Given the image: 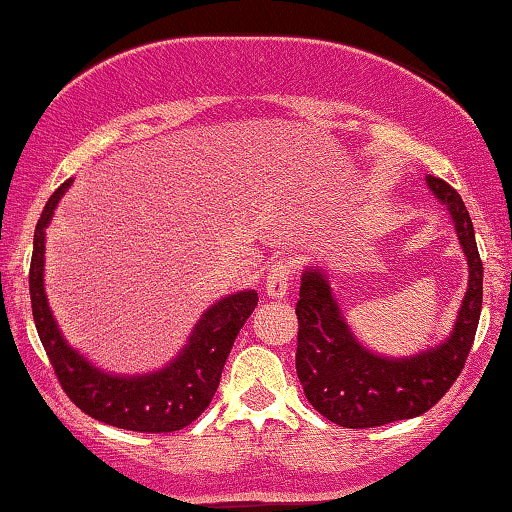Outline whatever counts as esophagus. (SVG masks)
<instances>
[{"mask_svg": "<svg viewBox=\"0 0 512 512\" xmlns=\"http://www.w3.org/2000/svg\"><path fill=\"white\" fill-rule=\"evenodd\" d=\"M291 262H277L266 273V296L273 300H280L289 293V284H291Z\"/></svg>", "mask_w": 512, "mask_h": 512, "instance_id": "esophagus-1", "label": "esophagus"}]
</instances>
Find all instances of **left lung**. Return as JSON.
Instances as JSON below:
<instances>
[{"label":"left lung","instance_id":"8db88e82","mask_svg":"<svg viewBox=\"0 0 512 512\" xmlns=\"http://www.w3.org/2000/svg\"><path fill=\"white\" fill-rule=\"evenodd\" d=\"M427 187L447 207L467 259V291L443 343L411 357L368 350L345 320L323 268L307 266L300 277L298 379L311 406L345 429H368L427 413L461 375L481 318L483 264L463 198L436 176Z\"/></svg>","mask_w":512,"mask_h":512}]
</instances>
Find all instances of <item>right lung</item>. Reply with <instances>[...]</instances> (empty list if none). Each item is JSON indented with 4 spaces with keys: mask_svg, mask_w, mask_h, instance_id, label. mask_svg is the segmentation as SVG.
Listing matches in <instances>:
<instances>
[{
    "mask_svg": "<svg viewBox=\"0 0 512 512\" xmlns=\"http://www.w3.org/2000/svg\"><path fill=\"white\" fill-rule=\"evenodd\" d=\"M69 185L72 178L51 194L33 235L29 291L42 348L69 400L90 418L142 433L183 429L210 406L232 343L257 307V293L253 289L237 291L207 307L185 348L160 370L144 375H115L94 366L67 343L45 293V230Z\"/></svg>",
    "mask_w": 512,
    "mask_h": 512,
    "instance_id": "right-lung-1",
    "label": "right lung"
}]
</instances>
